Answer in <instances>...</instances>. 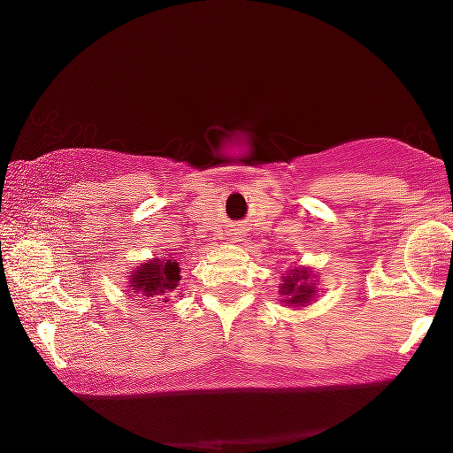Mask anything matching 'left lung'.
<instances>
[{
    "label": "left lung",
    "instance_id": "1",
    "mask_svg": "<svg viewBox=\"0 0 453 453\" xmlns=\"http://www.w3.org/2000/svg\"><path fill=\"white\" fill-rule=\"evenodd\" d=\"M280 294L285 296L289 306H303L306 303H311L315 294V285L311 283V274L306 268L294 270L289 277H283V283H280Z\"/></svg>",
    "mask_w": 453,
    "mask_h": 453
}]
</instances>
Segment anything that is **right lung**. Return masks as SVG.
Wrapping results in <instances>:
<instances>
[{"label": "right lung", "instance_id": "add662e5", "mask_svg": "<svg viewBox=\"0 0 453 453\" xmlns=\"http://www.w3.org/2000/svg\"><path fill=\"white\" fill-rule=\"evenodd\" d=\"M179 280L180 268L176 259H153V262L140 266L138 273H134L132 289H136V294L147 296V298H157V296L174 292Z\"/></svg>", "mask_w": 453, "mask_h": 453}]
</instances>
